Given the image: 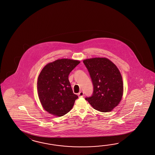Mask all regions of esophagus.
Here are the masks:
<instances>
[{
    "instance_id": "1",
    "label": "esophagus",
    "mask_w": 155,
    "mask_h": 155,
    "mask_svg": "<svg viewBox=\"0 0 155 155\" xmlns=\"http://www.w3.org/2000/svg\"><path fill=\"white\" fill-rule=\"evenodd\" d=\"M84 92H82V91L80 92L79 93H78V96H79V97H83V96H84Z\"/></svg>"
}]
</instances>
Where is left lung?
Masks as SVG:
<instances>
[{
	"instance_id": "obj_1",
	"label": "left lung",
	"mask_w": 155,
	"mask_h": 155,
	"mask_svg": "<svg viewBox=\"0 0 155 155\" xmlns=\"http://www.w3.org/2000/svg\"><path fill=\"white\" fill-rule=\"evenodd\" d=\"M93 85L91 97L85 99L96 110L111 111L120 101L124 91L123 81L118 68L106 58L83 61Z\"/></svg>"
}]
</instances>
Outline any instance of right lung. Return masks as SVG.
I'll return each mask as SVG.
<instances>
[{
    "mask_svg": "<svg viewBox=\"0 0 155 155\" xmlns=\"http://www.w3.org/2000/svg\"><path fill=\"white\" fill-rule=\"evenodd\" d=\"M79 61L61 59L49 63L38 78V97L44 109L58 117L71 110L78 96L73 93L68 75Z\"/></svg>",
    "mask_w": 155,
    "mask_h": 155,
    "instance_id": "add662e5",
    "label": "right lung"
}]
</instances>
